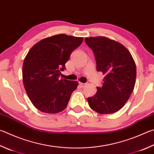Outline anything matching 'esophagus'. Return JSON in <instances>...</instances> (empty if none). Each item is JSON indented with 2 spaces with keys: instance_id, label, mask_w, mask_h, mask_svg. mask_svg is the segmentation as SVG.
I'll list each match as a JSON object with an SVG mask.
<instances>
[{
  "instance_id": "obj_1",
  "label": "esophagus",
  "mask_w": 154,
  "mask_h": 154,
  "mask_svg": "<svg viewBox=\"0 0 154 154\" xmlns=\"http://www.w3.org/2000/svg\"><path fill=\"white\" fill-rule=\"evenodd\" d=\"M79 84L81 85V87H82V88H83V87L86 86L87 83H82V82H79Z\"/></svg>"
}]
</instances>
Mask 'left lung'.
Returning a JSON list of instances; mask_svg holds the SVG:
<instances>
[{
	"instance_id": "obj_1",
	"label": "left lung",
	"mask_w": 154,
	"mask_h": 154,
	"mask_svg": "<svg viewBox=\"0 0 154 154\" xmlns=\"http://www.w3.org/2000/svg\"><path fill=\"white\" fill-rule=\"evenodd\" d=\"M94 54L97 71L105 75L101 88L88 97L89 106L99 114H112L123 107L135 87L136 65L130 52L121 43L105 37L85 38Z\"/></svg>"
}]
</instances>
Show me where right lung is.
I'll use <instances>...</instances> for the list:
<instances>
[{"mask_svg": "<svg viewBox=\"0 0 154 154\" xmlns=\"http://www.w3.org/2000/svg\"><path fill=\"white\" fill-rule=\"evenodd\" d=\"M83 38L58 34L43 39L27 53L23 65V82L27 96L43 112L55 114L66 108L79 83L59 79L70 56Z\"/></svg>", "mask_w": 154, "mask_h": 154, "instance_id": "1", "label": "right lung"}]
</instances>
